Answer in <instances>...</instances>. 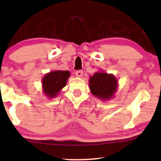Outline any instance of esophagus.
<instances>
[{"mask_svg":"<svg viewBox=\"0 0 161 161\" xmlns=\"http://www.w3.org/2000/svg\"><path fill=\"white\" fill-rule=\"evenodd\" d=\"M75 74L76 76L78 77H82L83 75V71L82 70H76L75 73Z\"/></svg>","mask_w":161,"mask_h":161,"instance_id":"1","label":"esophagus"}]
</instances>
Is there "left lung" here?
<instances>
[{
	"label": "left lung",
	"mask_w": 161,
	"mask_h": 161,
	"mask_svg": "<svg viewBox=\"0 0 161 161\" xmlns=\"http://www.w3.org/2000/svg\"><path fill=\"white\" fill-rule=\"evenodd\" d=\"M89 88L92 94L101 99L113 97L117 88V80L112 74L95 73L90 77Z\"/></svg>",
	"instance_id": "left-lung-1"
}]
</instances>
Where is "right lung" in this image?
Wrapping results in <instances>:
<instances>
[{
    "mask_svg": "<svg viewBox=\"0 0 161 161\" xmlns=\"http://www.w3.org/2000/svg\"><path fill=\"white\" fill-rule=\"evenodd\" d=\"M69 71H53L45 75L42 79V85L45 94L49 97L57 96L61 88L66 86L69 77Z\"/></svg>",
    "mask_w": 161,
    "mask_h": 161,
    "instance_id": "1",
    "label": "right lung"
}]
</instances>
